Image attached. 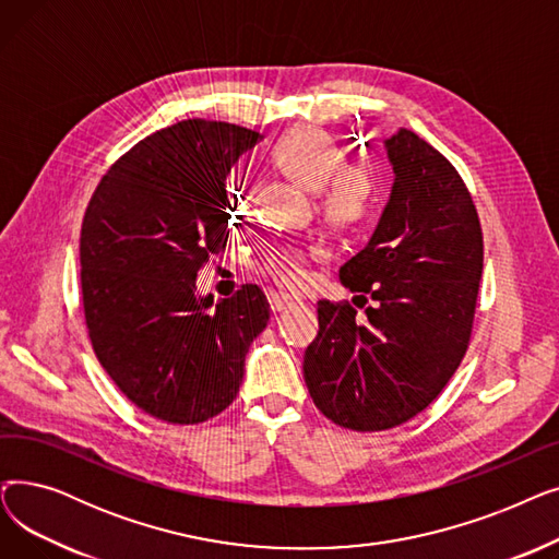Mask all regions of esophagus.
I'll return each instance as SVG.
<instances>
[{
    "instance_id": "esophagus-1",
    "label": "esophagus",
    "mask_w": 559,
    "mask_h": 559,
    "mask_svg": "<svg viewBox=\"0 0 559 559\" xmlns=\"http://www.w3.org/2000/svg\"><path fill=\"white\" fill-rule=\"evenodd\" d=\"M289 304H299V299H292L289 295H283V292H272V295H270V308L274 312L285 310Z\"/></svg>"
}]
</instances>
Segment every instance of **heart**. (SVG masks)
Segmentation results:
<instances>
[{
	"instance_id": "b5f03b06",
	"label": "heart",
	"mask_w": 559,
	"mask_h": 559,
	"mask_svg": "<svg viewBox=\"0 0 559 559\" xmlns=\"http://www.w3.org/2000/svg\"><path fill=\"white\" fill-rule=\"evenodd\" d=\"M346 150L314 127L289 129L272 150V160L310 192H321V211L335 224H350L367 211L371 199V171L348 165ZM251 188L245 176L230 181L228 203L233 215H245ZM262 272L285 287H299L306 278V249L283 245L262 260Z\"/></svg>"
}]
</instances>
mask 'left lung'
Wrapping results in <instances>:
<instances>
[{"mask_svg": "<svg viewBox=\"0 0 559 559\" xmlns=\"http://www.w3.org/2000/svg\"><path fill=\"white\" fill-rule=\"evenodd\" d=\"M383 144L394 169L388 205L340 267L342 283L373 306L358 317L348 304L319 301V333L304 356L314 405L358 432L405 424L447 388L483 276L480 219L455 167L415 131Z\"/></svg>", "mask_w": 559, "mask_h": 559, "instance_id": "left-lung-1", "label": "left lung"}]
</instances>
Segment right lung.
I'll use <instances>...</instances> for the list:
<instances>
[{"label":"right lung","instance_id":"add662e5","mask_svg":"<svg viewBox=\"0 0 559 559\" xmlns=\"http://www.w3.org/2000/svg\"><path fill=\"white\" fill-rule=\"evenodd\" d=\"M260 133L183 120L140 140L99 181L81 226V292L95 356L142 413L201 424L240 392L251 342L270 321L258 285L197 295L224 251L226 176Z\"/></svg>","mask_w":559,"mask_h":559}]
</instances>
